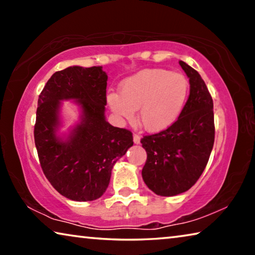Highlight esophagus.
<instances>
[{
	"mask_svg": "<svg viewBox=\"0 0 255 255\" xmlns=\"http://www.w3.org/2000/svg\"><path fill=\"white\" fill-rule=\"evenodd\" d=\"M133 143L139 144L140 143V136L138 133H133Z\"/></svg>",
	"mask_w": 255,
	"mask_h": 255,
	"instance_id": "34e87169",
	"label": "esophagus"
}]
</instances>
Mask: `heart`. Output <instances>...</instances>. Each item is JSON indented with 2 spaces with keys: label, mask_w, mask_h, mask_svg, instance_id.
Here are the masks:
<instances>
[{
  "label": "heart",
  "mask_w": 255,
  "mask_h": 255,
  "mask_svg": "<svg viewBox=\"0 0 255 255\" xmlns=\"http://www.w3.org/2000/svg\"><path fill=\"white\" fill-rule=\"evenodd\" d=\"M189 81L181 73L147 68L125 80L120 94L111 92L107 101L118 118L131 122L138 109V123L146 131L159 132L171 127L183 110Z\"/></svg>",
  "instance_id": "1"
}]
</instances>
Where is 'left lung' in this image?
Segmentation results:
<instances>
[{"mask_svg": "<svg viewBox=\"0 0 255 255\" xmlns=\"http://www.w3.org/2000/svg\"><path fill=\"white\" fill-rule=\"evenodd\" d=\"M189 77L190 94L176 122L165 130L144 136L147 153L141 171L146 185L163 197L188 191L204 172L215 140L214 103L199 73L180 60Z\"/></svg>", "mask_w": 255, "mask_h": 255, "instance_id": "obj_1", "label": "left lung"}]
</instances>
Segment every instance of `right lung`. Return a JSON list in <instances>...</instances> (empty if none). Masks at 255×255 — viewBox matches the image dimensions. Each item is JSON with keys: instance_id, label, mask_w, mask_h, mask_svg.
<instances>
[{"instance_id": "1", "label": "right lung", "mask_w": 255, "mask_h": 255, "mask_svg": "<svg viewBox=\"0 0 255 255\" xmlns=\"http://www.w3.org/2000/svg\"><path fill=\"white\" fill-rule=\"evenodd\" d=\"M108 75L101 66H71L51 75L38 99L34 144L42 172L60 195L74 201L100 198L115 163L132 146V132L106 122ZM76 100L80 124L66 141L55 136L62 100Z\"/></svg>"}]
</instances>
